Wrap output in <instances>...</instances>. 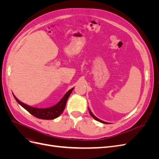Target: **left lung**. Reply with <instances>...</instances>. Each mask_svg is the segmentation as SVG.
Returning <instances> with one entry per match:
<instances>
[{
    "instance_id": "obj_1",
    "label": "left lung",
    "mask_w": 159,
    "mask_h": 159,
    "mask_svg": "<svg viewBox=\"0 0 159 159\" xmlns=\"http://www.w3.org/2000/svg\"><path fill=\"white\" fill-rule=\"evenodd\" d=\"M88 109H89V113H90V115H91V116L94 119H95L96 121H99V122H101V123H105V124H109V123H107V122H105V121H102V120H100V119H99L98 117H96L95 115L91 112V111L89 110V109L88 108Z\"/></svg>"
}]
</instances>
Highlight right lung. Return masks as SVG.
<instances>
[{
	"label": "right lung",
	"instance_id": "obj_1",
	"mask_svg": "<svg viewBox=\"0 0 159 159\" xmlns=\"http://www.w3.org/2000/svg\"><path fill=\"white\" fill-rule=\"evenodd\" d=\"M74 88H71L70 89L68 92H67L63 98L60 102L57 103L56 105H54L51 107L48 108H44V109H41V108H36V107H32L29 106V105H27L22 102H20L15 96L14 95V98H15L16 102L20 104L21 106L25 108L26 111H28L31 115L33 116H34L37 118L42 119H46V120H50V119H54L59 117L60 115L64 111V110L66 107V104L67 102V100H68L70 95L72 92Z\"/></svg>",
	"mask_w": 159,
	"mask_h": 159
}]
</instances>
